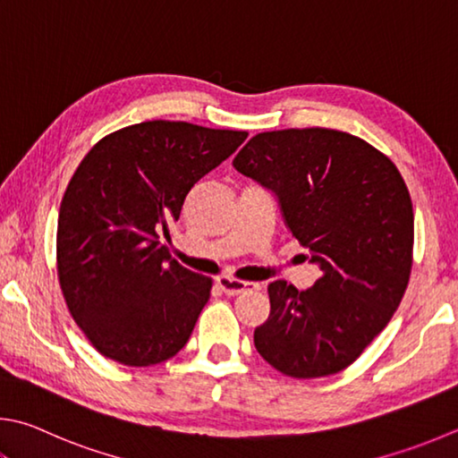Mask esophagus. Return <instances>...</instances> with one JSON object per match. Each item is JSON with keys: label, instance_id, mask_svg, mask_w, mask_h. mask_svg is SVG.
Returning a JSON list of instances; mask_svg holds the SVG:
<instances>
[{"label": "esophagus", "instance_id": "34e87169", "mask_svg": "<svg viewBox=\"0 0 458 458\" xmlns=\"http://www.w3.org/2000/svg\"><path fill=\"white\" fill-rule=\"evenodd\" d=\"M216 282H218V286L224 290V294H228V296H236L240 293H246V290L260 288V284H256V282H244V280L230 278V276H220Z\"/></svg>", "mask_w": 458, "mask_h": 458}]
</instances>
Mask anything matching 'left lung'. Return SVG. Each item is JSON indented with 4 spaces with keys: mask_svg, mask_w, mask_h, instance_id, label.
Masks as SVG:
<instances>
[{
    "mask_svg": "<svg viewBox=\"0 0 458 458\" xmlns=\"http://www.w3.org/2000/svg\"><path fill=\"white\" fill-rule=\"evenodd\" d=\"M234 168L278 196L290 232L322 272L309 290L270 282L256 351L293 378L344 370L385 330L409 286L414 214L401 172L369 142L328 128L262 131Z\"/></svg>",
    "mask_w": 458,
    "mask_h": 458,
    "instance_id": "obj_1",
    "label": "left lung"
}]
</instances>
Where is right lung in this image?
Here are the masks:
<instances>
[{
	"label": "right lung",
	"mask_w": 458,
	"mask_h": 458,
	"mask_svg": "<svg viewBox=\"0 0 458 458\" xmlns=\"http://www.w3.org/2000/svg\"><path fill=\"white\" fill-rule=\"evenodd\" d=\"M248 131L152 120L89 149L57 218V280L68 310L106 359L152 367L188 343L212 278L160 242L190 190L236 152Z\"/></svg>",
	"instance_id": "right-lung-1"
}]
</instances>
